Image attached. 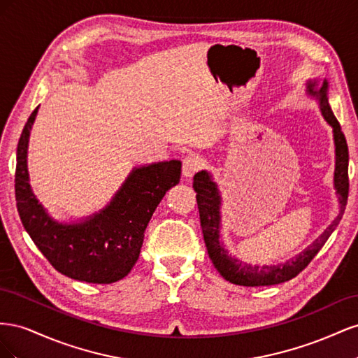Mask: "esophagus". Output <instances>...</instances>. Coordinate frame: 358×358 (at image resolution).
Segmentation results:
<instances>
[{
    "label": "esophagus",
    "mask_w": 358,
    "mask_h": 358,
    "mask_svg": "<svg viewBox=\"0 0 358 358\" xmlns=\"http://www.w3.org/2000/svg\"><path fill=\"white\" fill-rule=\"evenodd\" d=\"M201 167V159L196 155H189L182 161V176L185 179H191L199 169Z\"/></svg>",
    "instance_id": "obj_1"
}]
</instances>
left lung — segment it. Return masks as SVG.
Returning <instances> with one entry per match:
<instances>
[{"label":"left lung","instance_id":"obj_1","mask_svg":"<svg viewBox=\"0 0 358 358\" xmlns=\"http://www.w3.org/2000/svg\"><path fill=\"white\" fill-rule=\"evenodd\" d=\"M306 94L310 99L317 100L320 106V112L326 122L333 128V142H334V176H333V187L338 196L339 201V213L331 221L321 236H318L305 251H301L291 259H287L285 263L279 264H251L245 263L236 255L229 254V249L225 248L221 241V206L222 197L218 188V183L215 182L212 173L208 170L199 171L194 176L192 187L197 192V204L200 212V222L201 231L204 237L206 248H208L209 258L215 268L218 270L220 275L236 285L243 287H267L287 282V280L296 278L303 268H305L312 258L315 257L320 249L327 242L330 234L338 227L345 212L346 200H348V146H346L345 136L341 129L338 119L333 115L331 107L329 104V82L324 79L322 83L318 80H308L306 82Z\"/></svg>","mask_w":358,"mask_h":358}]
</instances>
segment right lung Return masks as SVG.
Segmentation results:
<instances>
[{
	"label": "right lung",
	"mask_w": 358,
	"mask_h": 358,
	"mask_svg": "<svg viewBox=\"0 0 358 358\" xmlns=\"http://www.w3.org/2000/svg\"><path fill=\"white\" fill-rule=\"evenodd\" d=\"M37 109L20 134L16 155V204L27 233L59 273L90 284H112L137 263L145 230L166 192L179 183V159L134 167L103 209L76 221H58L32 192L28 143Z\"/></svg>",
	"instance_id": "1"
}]
</instances>
